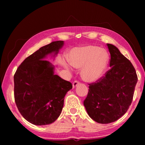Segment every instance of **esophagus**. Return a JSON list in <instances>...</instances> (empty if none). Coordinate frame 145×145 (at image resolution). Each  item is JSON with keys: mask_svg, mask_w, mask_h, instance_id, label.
I'll use <instances>...</instances> for the list:
<instances>
[{"mask_svg": "<svg viewBox=\"0 0 145 145\" xmlns=\"http://www.w3.org/2000/svg\"><path fill=\"white\" fill-rule=\"evenodd\" d=\"M80 84V83L78 82V81H75L73 83V88H75V87H76V86L77 85H78Z\"/></svg>", "mask_w": 145, "mask_h": 145, "instance_id": "34e87169", "label": "esophagus"}]
</instances>
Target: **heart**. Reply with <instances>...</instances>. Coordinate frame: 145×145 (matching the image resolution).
<instances>
[{
    "label": "heart",
    "instance_id": "1",
    "mask_svg": "<svg viewBox=\"0 0 145 145\" xmlns=\"http://www.w3.org/2000/svg\"><path fill=\"white\" fill-rule=\"evenodd\" d=\"M67 59L71 66L78 69L82 68L80 76L83 80L93 83L102 77L108 63L109 56L105 49L95 45H86L72 49Z\"/></svg>",
    "mask_w": 145,
    "mask_h": 145
}]
</instances>
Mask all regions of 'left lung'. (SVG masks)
I'll return each instance as SVG.
<instances>
[{"label": "left lung", "mask_w": 145, "mask_h": 145, "mask_svg": "<svg viewBox=\"0 0 145 145\" xmlns=\"http://www.w3.org/2000/svg\"><path fill=\"white\" fill-rule=\"evenodd\" d=\"M107 46L111 55V69L105 76L89 84L84 101L89 116L102 124L115 121L127 112L138 81L130 61L115 45L107 44Z\"/></svg>", "instance_id": "8db88e82"}]
</instances>
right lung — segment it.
<instances>
[{
	"label": "right lung",
	"instance_id": "1",
	"mask_svg": "<svg viewBox=\"0 0 145 145\" xmlns=\"http://www.w3.org/2000/svg\"><path fill=\"white\" fill-rule=\"evenodd\" d=\"M63 45V41H56L40 48L24 60L15 73V103L30 123L54 122L62 110L65 96L72 88L70 82L54 74L55 66L45 60L48 55L55 58Z\"/></svg>",
	"mask_w": 145,
	"mask_h": 145
}]
</instances>
